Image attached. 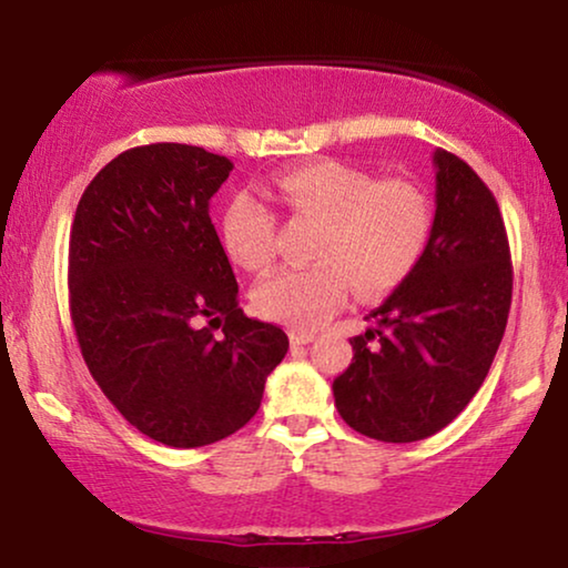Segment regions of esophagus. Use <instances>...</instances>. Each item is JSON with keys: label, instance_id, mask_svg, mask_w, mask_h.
<instances>
[{"label": "esophagus", "instance_id": "esophagus-1", "mask_svg": "<svg viewBox=\"0 0 568 568\" xmlns=\"http://www.w3.org/2000/svg\"><path fill=\"white\" fill-rule=\"evenodd\" d=\"M290 338H292V344H294V346H305V344H310V341L315 338V331L292 328V331H290Z\"/></svg>", "mask_w": 568, "mask_h": 568}]
</instances>
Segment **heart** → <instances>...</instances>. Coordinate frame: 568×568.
Instances as JSON below:
<instances>
[{
	"label": "heart",
	"mask_w": 568,
	"mask_h": 568,
	"mask_svg": "<svg viewBox=\"0 0 568 568\" xmlns=\"http://www.w3.org/2000/svg\"><path fill=\"white\" fill-rule=\"evenodd\" d=\"M274 193L294 216L321 224L307 268H284L255 286L266 317L317 325L336 310L348 286L364 297L393 292L414 274L429 247L434 214L426 193L408 181H379L341 160H313L284 170ZM222 243L245 271H266L276 255V216L253 193L224 209Z\"/></svg>",
	"instance_id": "obj_1"
}]
</instances>
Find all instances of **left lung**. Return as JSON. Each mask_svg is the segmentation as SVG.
Instances as JSON below:
<instances>
[{"instance_id":"1","label":"left lung","mask_w":568,"mask_h":568,"mask_svg":"<svg viewBox=\"0 0 568 568\" xmlns=\"http://www.w3.org/2000/svg\"><path fill=\"white\" fill-rule=\"evenodd\" d=\"M437 209L424 258L352 338L333 379L344 422L379 442L432 437L491 369L511 305L509 240L494 193L468 162L434 152Z\"/></svg>"}]
</instances>
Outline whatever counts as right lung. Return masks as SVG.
Instances as JSON below:
<instances>
[{"mask_svg": "<svg viewBox=\"0 0 568 568\" xmlns=\"http://www.w3.org/2000/svg\"><path fill=\"white\" fill-rule=\"evenodd\" d=\"M232 162L146 144L84 189L69 235V310L84 364L131 426L204 447L251 422L284 359L282 328L237 307L209 201Z\"/></svg>", "mask_w": 568, "mask_h": 568, "instance_id": "add662e5", "label": "right lung"}]
</instances>
